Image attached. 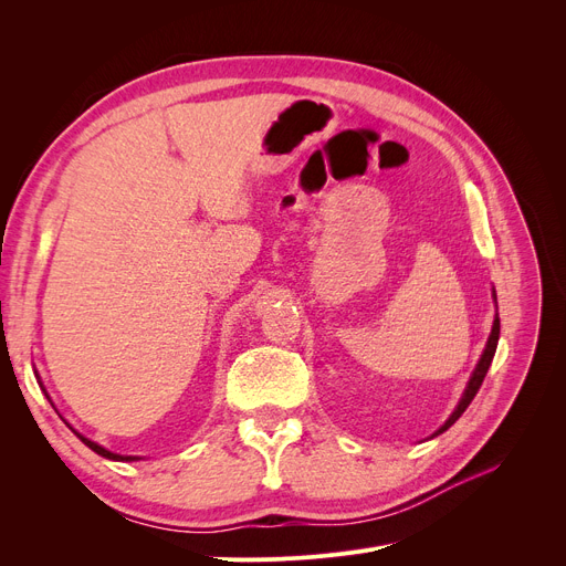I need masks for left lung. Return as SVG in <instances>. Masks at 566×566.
I'll use <instances>...</instances> for the list:
<instances>
[{
    "label": "left lung",
    "instance_id": "left-lung-1",
    "mask_svg": "<svg viewBox=\"0 0 566 566\" xmlns=\"http://www.w3.org/2000/svg\"><path fill=\"white\" fill-rule=\"evenodd\" d=\"M493 295H495V293H493ZM497 339H500V316H495V321H493V331H491V337H489L486 348H484L482 358H480V365H478V369H474V374H472V378H470V382H468V388H465V392H463V397H461V401H459L457 410L452 412V418L440 427V431H438V433L448 431V429H450V427L461 418L463 410H465V408L470 406V401L474 399V395L480 392L482 382H484V376H486V371H489V367H491V363H493V355H495V348H497ZM438 433H436V436H438Z\"/></svg>",
    "mask_w": 566,
    "mask_h": 566
}]
</instances>
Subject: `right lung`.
<instances>
[{"label":"right lung","mask_w":566,"mask_h":566,"mask_svg":"<svg viewBox=\"0 0 566 566\" xmlns=\"http://www.w3.org/2000/svg\"><path fill=\"white\" fill-rule=\"evenodd\" d=\"M77 433V431H75ZM77 438L86 444L88 450H94L96 454H101V457H105V459H112V461H133V457H122V454H114V452H109V450H105V448H101L98 442H94V440H88V438H84V436H80L77 433Z\"/></svg>","instance_id":"right-lung-1"}]
</instances>
